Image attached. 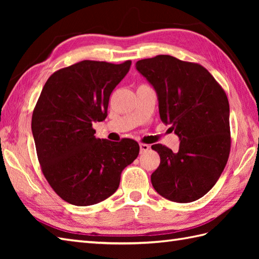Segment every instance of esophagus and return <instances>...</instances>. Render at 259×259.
Masks as SVG:
<instances>
[{
    "label": "esophagus",
    "instance_id": "esophagus-1",
    "mask_svg": "<svg viewBox=\"0 0 259 259\" xmlns=\"http://www.w3.org/2000/svg\"><path fill=\"white\" fill-rule=\"evenodd\" d=\"M139 146H140V152L141 153H144V152H146V151L150 149V146L147 145V144H140Z\"/></svg>",
    "mask_w": 259,
    "mask_h": 259
}]
</instances>
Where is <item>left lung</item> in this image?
<instances>
[{"label":"left lung","mask_w":259,"mask_h":259,"mask_svg":"<svg viewBox=\"0 0 259 259\" xmlns=\"http://www.w3.org/2000/svg\"><path fill=\"white\" fill-rule=\"evenodd\" d=\"M136 68L155 88L159 113L179 137V150L151 146L160 164L151 175L159 195L191 202L210 190L230 152L229 102L223 87L206 68L171 56L139 60Z\"/></svg>","instance_id":"8db88e82"}]
</instances>
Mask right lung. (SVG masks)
Here are the masks:
<instances>
[{"label":"right lung","instance_id":"1","mask_svg":"<svg viewBox=\"0 0 259 259\" xmlns=\"http://www.w3.org/2000/svg\"><path fill=\"white\" fill-rule=\"evenodd\" d=\"M83 60L51 74L32 114L41 170L64 201L90 206L114 194L122 170L139 155L138 142L97 138L92 123L107 117L109 98L130 69Z\"/></svg>","mask_w":259,"mask_h":259}]
</instances>
